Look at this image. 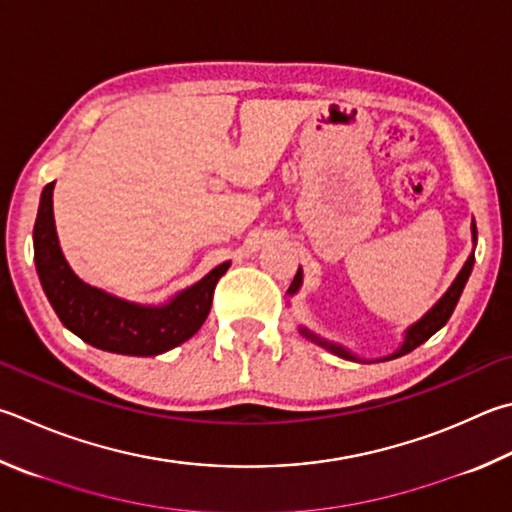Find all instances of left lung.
<instances>
[{
    "instance_id": "left-lung-1",
    "label": "left lung",
    "mask_w": 512,
    "mask_h": 512,
    "mask_svg": "<svg viewBox=\"0 0 512 512\" xmlns=\"http://www.w3.org/2000/svg\"><path fill=\"white\" fill-rule=\"evenodd\" d=\"M470 230H472V253L468 255L466 264L461 266L459 275L454 277V282L450 284L448 291H445V293L439 297V302H436V304L432 306V309L423 315L421 320H416L414 324H410V327L405 329L401 347H398L394 353H387V356H383V358H360L358 353H353V351L347 349L345 345H338V342H331V340H327V338H320L318 333H313L311 329L300 327V333H302V336H304L306 340H311V342H315V345H320L322 349L331 351L333 356L345 358V360H353V362H385V360H394V358H398V356H405V353H410V351L416 349L418 345H423V342H425L427 338H432L434 333L439 331V329L443 327V324L450 320L454 306H457V302H459V297H461V293H463V286H466L468 277H470V273H472V266H475V246H477V226H475V219H472ZM302 282H304V273H302V266H300V268H297V275L293 277L291 286H288L286 295H288V297L297 295V291H300V288H302Z\"/></svg>"
}]
</instances>
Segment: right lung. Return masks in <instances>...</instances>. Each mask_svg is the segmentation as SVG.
<instances>
[{
    "mask_svg": "<svg viewBox=\"0 0 512 512\" xmlns=\"http://www.w3.org/2000/svg\"><path fill=\"white\" fill-rule=\"evenodd\" d=\"M53 188L46 185L33 228L35 268L60 322L87 345L123 356H159L190 340L206 322L212 293L230 262L203 275L161 304L129 302L82 282L64 257L53 219Z\"/></svg>",
    "mask_w": 512,
    "mask_h": 512,
    "instance_id": "obj_1",
    "label": "right lung"
}]
</instances>
